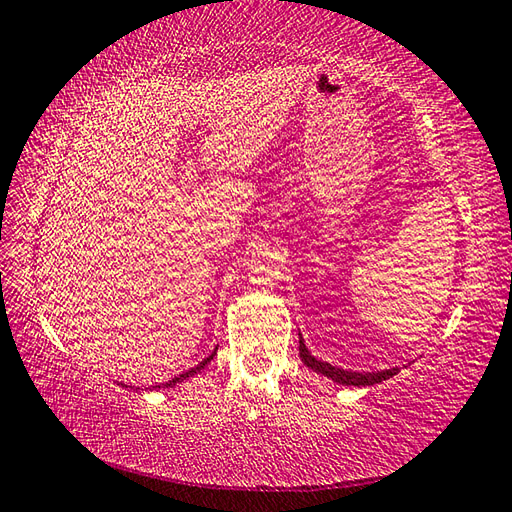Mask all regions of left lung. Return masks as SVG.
Here are the masks:
<instances>
[{"mask_svg":"<svg viewBox=\"0 0 512 512\" xmlns=\"http://www.w3.org/2000/svg\"><path fill=\"white\" fill-rule=\"evenodd\" d=\"M299 356L301 361L306 363L310 369H314L317 374H323L332 378L334 383H341V385H354V387H365V385H374V383H383V380L391 378L394 374L400 372V367H391V369H385V372H372V374H363V372H347V369H341V367H334L330 363H321L314 358L310 352L306 343H303V339L299 336Z\"/></svg>","mask_w":512,"mask_h":512,"instance_id":"left-lung-1","label":"left lung"}]
</instances>
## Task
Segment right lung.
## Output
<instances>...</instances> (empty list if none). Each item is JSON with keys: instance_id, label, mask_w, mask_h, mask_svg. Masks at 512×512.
I'll list each match as a JSON object with an SVG mask.
<instances>
[{"instance_id": "right-lung-1", "label": "right lung", "mask_w": 512, "mask_h": 512, "mask_svg": "<svg viewBox=\"0 0 512 512\" xmlns=\"http://www.w3.org/2000/svg\"><path fill=\"white\" fill-rule=\"evenodd\" d=\"M215 354V352H213ZM213 354L209 356V358H204V361L202 363H198V365H195V367H191V369H187V372H184V374H180V376H176V378H171L169 380V383L165 385V387H173V385H176V383H180V380H184V378H189V376H193V374H198L200 372V369H204V365L206 363H211V358H213ZM160 387V385H158Z\"/></svg>"}]
</instances>
